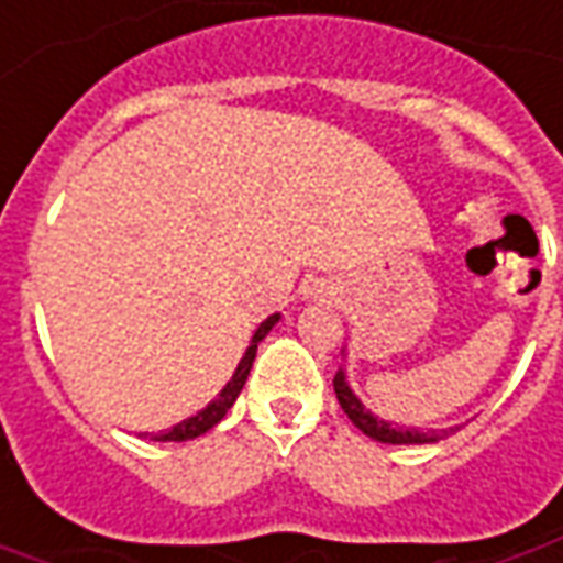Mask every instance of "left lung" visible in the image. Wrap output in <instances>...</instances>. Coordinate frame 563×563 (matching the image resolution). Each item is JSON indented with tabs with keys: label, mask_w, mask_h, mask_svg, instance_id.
I'll return each mask as SVG.
<instances>
[{
	"label": "left lung",
	"mask_w": 563,
	"mask_h": 563,
	"mask_svg": "<svg viewBox=\"0 0 563 563\" xmlns=\"http://www.w3.org/2000/svg\"><path fill=\"white\" fill-rule=\"evenodd\" d=\"M333 389H336V398H340L342 411L349 415V420L358 427L364 437L377 439V442H389V445H427V442H439V439H445L449 433L457 430V427H449V430H420V427H398V423H389V420H379L352 393V386H349L342 367L336 371V377H333Z\"/></svg>",
	"instance_id": "1"
}]
</instances>
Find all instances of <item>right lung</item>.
<instances>
[{"label": "right lung", "mask_w": 563, "mask_h": 563, "mask_svg": "<svg viewBox=\"0 0 563 563\" xmlns=\"http://www.w3.org/2000/svg\"><path fill=\"white\" fill-rule=\"evenodd\" d=\"M280 320V314H271V318L264 320L262 327L255 330V336H252V342H249V349H245L243 361L236 364V371H233V377H230V383L223 386L221 393H218V398L214 401H208L199 415L186 417V420H180L177 427H170V430H162V433H155V442H186V439H196L202 437V433H208L214 423H221L223 415L233 408V401H236V396L243 393L245 386V377H249V371H252V361H255V352H258V342L274 330V323Z\"/></svg>", "instance_id": "add662e5"}]
</instances>
